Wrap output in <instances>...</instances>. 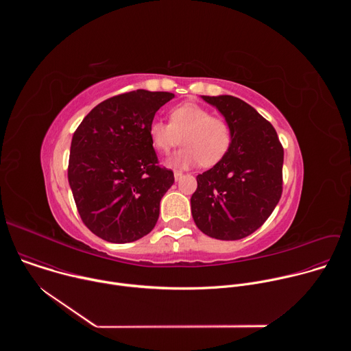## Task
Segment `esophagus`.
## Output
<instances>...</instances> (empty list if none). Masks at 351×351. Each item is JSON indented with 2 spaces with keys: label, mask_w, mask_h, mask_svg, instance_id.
I'll return each instance as SVG.
<instances>
[{
  "label": "esophagus",
  "mask_w": 351,
  "mask_h": 351,
  "mask_svg": "<svg viewBox=\"0 0 351 351\" xmlns=\"http://www.w3.org/2000/svg\"><path fill=\"white\" fill-rule=\"evenodd\" d=\"M175 180H180L182 178H183V173L182 172H179V171H175Z\"/></svg>",
  "instance_id": "1"
}]
</instances>
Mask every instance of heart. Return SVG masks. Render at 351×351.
Masks as SVG:
<instances>
[{
  "mask_svg": "<svg viewBox=\"0 0 351 351\" xmlns=\"http://www.w3.org/2000/svg\"><path fill=\"white\" fill-rule=\"evenodd\" d=\"M153 147L161 154H168L180 144L184 147L169 162L178 168H189L198 162L214 167L229 152L232 133L229 125L195 103H183L169 112V123L153 121L148 126Z\"/></svg>",
  "mask_w": 351,
  "mask_h": 351,
  "instance_id": "obj_1",
  "label": "heart"
}]
</instances>
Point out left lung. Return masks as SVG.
<instances>
[{
	"label": "left lung",
	"mask_w": 351,
	"mask_h": 351,
	"mask_svg": "<svg viewBox=\"0 0 351 351\" xmlns=\"http://www.w3.org/2000/svg\"><path fill=\"white\" fill-rule=\"evenodd\" d=\"M230 128L226 156L197 176L191 215L210 237L239 240L256 232L282 195L283 147L274 126L252 106L233 95L210 97Z\"/></svg>",
	"instance_id": "1"
}]
</instances>
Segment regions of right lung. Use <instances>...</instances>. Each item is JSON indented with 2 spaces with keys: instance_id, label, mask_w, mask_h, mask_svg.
<instances>
[{
  "instance_id": "right-lung-1",
  "label": "right lung",
  "mask_w": 351,
  "mask_h": 351,
  "mask_svg": "<svg viewBox=\"0 0 351 351\" xmlns=\"http://www.w3.org/2000/svg\"><path fill=\"white\" fill-rule=\"evenodd\" d=\"M173 97L147 90L111 97L73 133L68 180L79 215L95 236L122 244L154 229L175 178L158 165L148 126Z\"/></svg>"
}]
</instances>
